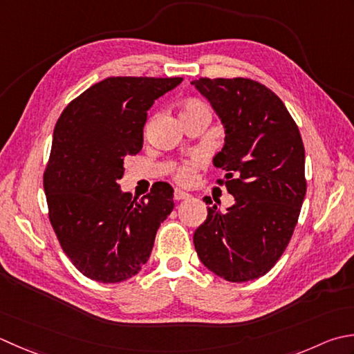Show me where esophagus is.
<instances>
[{
    "label": "esophagus",
    "mask_w": 354,
    "mask_h": 354,
    "mask_svg": "<svg viewBox=\"0 0 354 354\" xmlns=\"http://www.w3.org/2000/svg\"><path fill=\"white\" fill-rule=\"evenodd\" d=\"M173 198H175V201H183V199H189L190 195L189 193H185L183 190H175V193H173Z\"/></svg>",
    "instance_id": "1"
}]
</instances>
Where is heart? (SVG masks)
<instances>
[{
  "instance_id": "1",
  "label": "heart",
  "mask_w": 354,
  "mask_h": 354,
  "mask_svg": "<svg viewBox=\"0 0 354 354\" xmlns=\"http://www.w3.org/2000/svg\"><path fill=\"white\" fill-rule=\"evenodd\" d=\"M196 112H209L210 110L209 107L205 106L203 101L199 100H189L183 104V115H190V113H196ZM204 164V156L203 155H193L189 159H185L181 164L178 165L176 170H175V178L178 183L181 184H189L193 181V178H195V171L198 167Z\"/></svg>"
}]
</instances>
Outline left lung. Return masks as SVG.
I'll return each mask as SVG.
<instances>
[{"mask_svg": "<svg viewBox=\"0 0 354 354\" xmlns=\"http://www.w3.org/2000/svg\"><path fill=\"white\" fill-rule=\"evenodd\" d=\"M192 84L224 124L225 144L213 164L225 170L218 184L234 196L227 212L207 207L193 244L201 262L219 278L258 279L287 248L306 198L299 129L283 102L258 81L199 78Z\"/></svg>", "mask_w": 354, "mask_h": 354, "instance_id": "1", "label": "left lung"}]
</instances>
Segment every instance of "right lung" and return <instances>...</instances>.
Returning <instances> with one entry per match:
<instances>
[{"mask_svg": "<svg viewBox=\"0 0 354 354\" xmlns=\"http://www.w3.org/2000/svg\"><path fill=\"white\" fill-rule=\"evenodd\" d=\"M181 81L112 76L68 102L57 121L43 176L48 219L67 258L90 279L135 276L175 207L167 183L138 201L118 181L124 159L142 149L147 110Z\"/></svg>", "mask_w": 354, "mask_h": 354, "instance_id": "add662e5", "label": "right lung"}]
</instances>
